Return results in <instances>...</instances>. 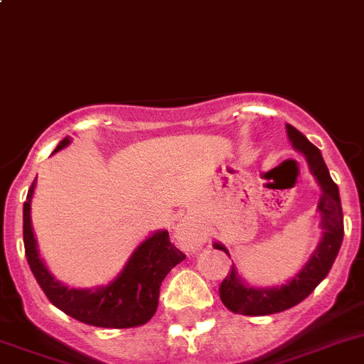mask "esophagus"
I'll return each instance as SVG.
<instances>
[{
	"mask_svg": "<svg viewBox=\"0 0 364 364\" xmlns=\"http://www.w3.org/2000/svg\"><path fill=\"white\" fill-rule=\"evenodd\" d=\"M173 237H176L177 244H179V246L188 253H196L198 250H201L203 242H205L203 233H201L196 225L192 224L191 220H183V222H179Z\"/></svg>",
	"mask_w": 364,
	"mask_h": 364,
	"instance_id": "1",
	"label": "esophagus"
}]
</instances>
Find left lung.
Instances as JSON below:
<instances>
[{
  "mask_svg": "<svg viewBox=\"0 0 364 364\" xmlns=\"http://www.w3.org/2000/svg\"><path fill=\"white\" fill-rule=\"evenodd\" d=\"M287 136L291 140L292 148L300 151L305 157L313 177L320 187V237L318 246L311 253L309 261L305 262L298 274L291 279L277 287H253L242 279L239 268L233 262L231 272L220 285V298L229 311L246 316H264V314L281 313V311L291 309L300 301H304L311 292L320 285V281L328 276L333 262L337 259L344 237V220L343 205L338 196V187L329 176V170L323 163L320 149L311 144L307 136L301 135L300 131L287 124ZM213 248L222 250L231 257L229 250L222 242H213Z\"/></svg>",
  "mask_w": 364,
  "mask_h": 364,
  "instance_id": "8db88e82",
  "label": "left lung"
}]
</instances>
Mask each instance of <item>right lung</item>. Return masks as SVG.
I'll use <instances>...</instances> for the list:
<instances>
[{
    "label": "right lung",
    "instance_id": "add662e5",
    "mask_svg": "<svg viewBox=\"0 0 364 364\" xmlns=\"http://www.w3.org/2000/svg\"><path fill=\"white\" fill-rule=\"evenodd\" d=\"M72 142L63 139L53 154ZM36 179L23 203V244L33 276L48 296V300L72 318L96 328H136L148 322L157 311L159 291L166 274L185 259V253L170 242L166 229H159L144 239L131 253L120 274L107 285L94 289H75L60 283L48 270L41 257L31 224V201Z\"/></svg>",
    "mask_w": 364,
    "mask_h": 364
}]
</instances>
